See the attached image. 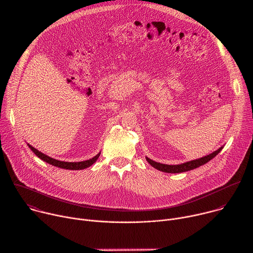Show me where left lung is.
I'll return each instance as SVG.
<instances>
[{
	"instance_id": "1",
	"label": "left lung",
	"mask_w": 253,
	"mask_h": 253,
	"mask_svg": "<svg viewBox=\"0 0 253 253\" xmlns=\"http://www.w3.org/2000/svg\"><path fill=\"white\" fill-rule=\"evenodd\" d=\"M222 148H223V146L220 147L219 149H217L216 151L212 152L209 155H206L204 157H201V158H198V159H195V160H191V161H188V162H185V163L178 164V165L162 164V163L153 161L148 157H146V160L152 167H154L155 169H157L159 171L166 172V173H181V172H186V171L195 169V168H197L201 165H204L205 163H207L208 161H210L211 159H213L216 155H217L222 150Z\"/></svg>"
}]
</instances>
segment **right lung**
I'll list each match as a JSON object with an SVG mask.
<instances>
[{"mask_svg": "<svg viewBox=\"0 0 253 253\" xmlns=\"http://www.w3.org/2000/svg\"><path fill=\"white\" fill-rule=\"evenodd\" d=\"M29 148L34 152V154L39 157L41 160L53 165V166H56V167H59V168H63V169H68V170H82V169H85V168H88L90 167L91 165H93L97 159L99 158L101 152H99L96 156H94L93 158L89 159V160H85V161H81V162H65V161H60V160H57V159H54L52 157H49L48 155L42 153L41 151H39L38 149L34 148L32 145H30V144H28Z\"/></svg>", "mask_w": 253, "mask_h": 253, "instance_id": "right-lung-1", "label": "right lung"}]
</instances>
